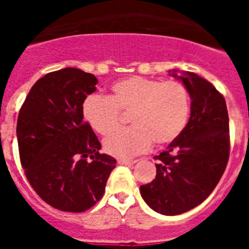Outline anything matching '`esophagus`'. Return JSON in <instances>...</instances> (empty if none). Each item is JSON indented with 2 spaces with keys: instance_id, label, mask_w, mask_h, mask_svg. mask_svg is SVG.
I'll list each match as a JSON object with an SVG mask.
<instances>
[{
  "instance_id": "1",
  "label": "esophagus",
  "mask_w": 249,
  "mask_h": 249,
  "mask_svg": "<svg viewBox=\"0 0 249 249\" xmlns=\"http://www.w3.org/2000/svg\"><path fill=\"white\" fill-rule=\"evenodd\" d=\"M117 162H118V164H133V163H136L137 160H123V158H120Z\"/></svg>"
}]
</instances>
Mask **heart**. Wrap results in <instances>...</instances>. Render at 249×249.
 <instances>
[{"label":"heart","instance_id":"heart-1","mask_svg":"<svg viewBox=\"0 0 249 249\" xmlns=\"http://www.w3.org/2000/svg\"><path fill=\"white\" fill-rule=\"evenodd\" d=\"M111 89V97L91 94L83 102V117L103 136L120 127L121 113L131 114L133 126L105 141L106 151L111 155L129 158L146 152L153 141L158 146L172 143L186 128L191 100L181 82L131 76L114 83Z\"/></svg>","mask_w":249,"mask_h":249}]
</instances>
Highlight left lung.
<instances>
[{
	"instance_id": "obj_1",
	"label": "left lung",
	"mask_w": 249,
	"mask_h": 249,
	"mask_svg": "<svg viewBox=\"0 0 249 249\" xmlns=\"http://www.w3.org/2000/svg\"><path fill=\"white\" fill-rule=\"evenodd\" d=\"M171 72V71H169ZM191 102V117L182 135L156 156L157 175L140 187L152 210L177 215L201 204L218 184L230 157V120L224 97L193 72L177 76Z\"/></svg>"
}]
</instances>
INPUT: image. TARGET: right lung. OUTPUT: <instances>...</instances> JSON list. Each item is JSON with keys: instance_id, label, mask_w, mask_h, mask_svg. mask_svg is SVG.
<instances>
[{"instance_id": "add662e5", "label": "right lung", "mask_w": 249, "mask_h": 249, "mask_svg": "<svg viewBox=\"0 0 249 249\" xmlns=\"http://www.w3.org/2000/svg\"><path fill=\"white\" fill-rule=\"evenodd\" d=\"M98 80L73 67L50 72L31 89L17 118L21 164L37 195L65 212H85L102 198L116 160L83 121V102Z\"/></svg>"}]
</instances>
